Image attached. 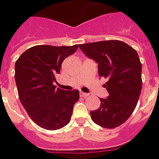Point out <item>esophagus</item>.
<instances>
[{
    "instance_id": "obj_1",
    "label": "esophagus",
    "mask_w": 159,
    "mask_h": 159,
    "mask_svg": "<svg viewBox=\"0 0 159 159\" xmlns=\"http://www.w3.org/2000/svg\"><path fill=\"white\" fill-rule=\"evenodd\" d=\"M80 95L81 97H84V98H87V97H89V94H87V93H84V92H80Z\"/></svg>"
}]
</instances>
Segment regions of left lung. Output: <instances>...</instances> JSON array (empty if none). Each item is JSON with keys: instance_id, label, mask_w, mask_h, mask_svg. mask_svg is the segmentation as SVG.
<instances>
[{"instance_id": "8db88e82", "label": "left lung", "mask_w": 159, "mask_h": 159, "mask_svg": "<svg viewBox=\"0 0 159 159\" xmlns=\"http://www.w3.org/2000/svg\"><path fill=\"white\" fill-rule=\"evenodd\" d=\"M79 48L98 64V74L108 79V97L100 98V107L90 111L95 124L104 128L122 125L134 111L143 86L142 64L135 49L120 40L80 44Z\"/></svg>"}]
</instances>
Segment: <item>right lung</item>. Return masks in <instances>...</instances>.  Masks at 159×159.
Instances as JSON below:
<instances>
[{"instance_id": "1", "label": "right lung", "mask_w": 159, "mask_h": 159, "mask_svg": "<svg viewBox=\"0 0 159 159\" xmlns=\"http://www.w3.org/2000/svg\"><path fill=\"white\" fill-rule=\"evenodd\" d=\"M78 45H39L28 48L16 60L15 80L22 105L32 120L47 130H57L70 122L78 89L65 91L54 85L65 58Z\"/></svg>"}]
</instances>
